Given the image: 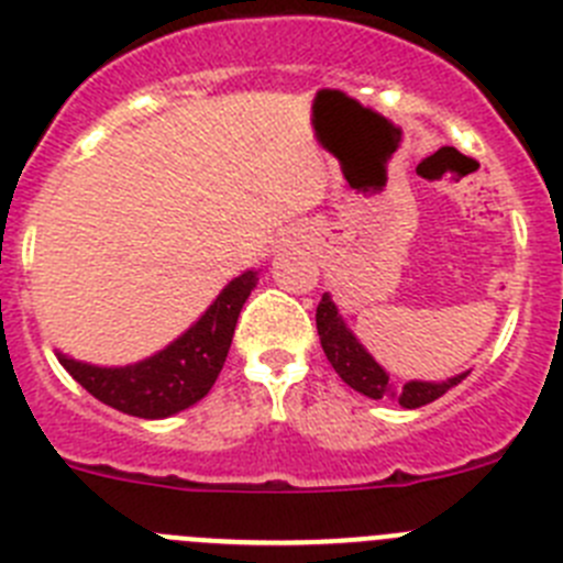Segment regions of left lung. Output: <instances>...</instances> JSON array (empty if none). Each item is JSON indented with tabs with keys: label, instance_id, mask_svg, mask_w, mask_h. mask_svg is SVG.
I'll use <instances>...</instances> for the list:
<instances>
[{
	"label": "left lung",
	"instance_id": "8db88e82",
	"mask_svg": "<svg viewBox=\"0 0 563 563\" xmlns=\"http://www.w3.org/2000/svg\"><path fill=\"white\" fill-rule=\"evenodd\" d=\"M316 324L318 338H321V346H324V355L332 363V369L341 375V380L346 386H352L361 395L372 397V400L391 397V400L400 402L402 409H420V406L434 402L437 397L454 389L456 383H462L467 377V372H462V375L449 377V380H409L402 383V386H395L389 380V372L383 369L380 363L366 352V346L357 341L355 332L346 327V321L338 312L330 292H324L321 305H318Z\"/></svg>",
	"mask_w": 563,
	"mask_h": 563
}]
</instances>
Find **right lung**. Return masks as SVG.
I'll list each match as a JSON object with an SVG mask.
<instances>
[{
  "instance_id": "add662e5",
  "label": "right lung",
  "mask_w": 563,
  "mask_h": 563,
  "mask_svg": "<svg viewBox=\"0 0 563 563\" xmlns=\"http://www.w3.org/2000/svg\"><path fill=\"white\" fill-rule=\"evenodd\" d=\"M258 271H245L222 287L208 310L166 350L126 366H96L56 352L58 363L84 389L123 415L163 420L200 402L211 391L231 350L236 318L256 287Z\"/></svg>"
}]
</instances>
